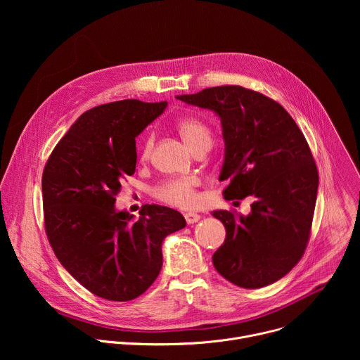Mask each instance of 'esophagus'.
Instances as JSON below:
<instances>
[{"instance_id": "obj_1", "label": "esophagus", "mask_w": 360, "mask_h": 360, "mask_svg": "<svg viewBox=\"0 0 360 360\" xmlns=\"http://www.w3.org/2000/svg\"><path fill=\"white\" fill-rule=\"evenodd\" d=\"M185 217V221L188 225H192V224H196L199 219H200V215L195 214V212H188L184 215Z\"/></svg>"}]
</instances>
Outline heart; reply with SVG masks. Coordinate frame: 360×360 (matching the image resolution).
I'll list each match as a JSON object with an SVG mask.
<instances>
[{
  "label": "heart",
  "instance_id": "obj_1",
  "mask_svg": "<svg viewBox=\"0 0 360 360\" xmlns=\"http://www.w3.org/2000/svg\"><path fill=\"white\" fill-rule=\"evenodd\" d=\"M178 132L181 134L185 143L195 150L199 146H211L212 145V134L210 128L195 118H182L176 122ZM153 145V136L148 134L143 138L141 145V157L145 160L149 157L150 149ZM198 186V179L192 176L184 178H174L162 182L153 191L155 196L164 200L168 205L178 208H192L196 203V193L195 188Z\"/></svg>",
  "mask_w": 360,
  "mask_h": 360
}]
</instances>
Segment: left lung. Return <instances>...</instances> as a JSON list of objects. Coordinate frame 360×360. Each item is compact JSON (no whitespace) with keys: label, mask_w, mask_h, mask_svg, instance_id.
Segmentation results:
<instances>
[{"label":"left lung","mask_w":360,"mask_h":360,"mask_svg":"<svg viewBox=\"0 0 360 360\" xmlns=\"http://www.w3.org/2000/svg\"><path fill=\"white\" fill-rule=\"evenodd\" d=\"M175 98L221 120L225 155L219 181L229 179L224 198L255 199L248 215L212 212L226 229L212 256L215 269L245 289L279 281L302 258L316 203L319 176L303 134L278 102L242 86Z\"/></svg>","instance_id":"1"}]
</instances>
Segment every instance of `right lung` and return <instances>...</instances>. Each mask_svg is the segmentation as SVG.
<instances>
[{
  "mask_svg": "<svg viewBox=\"0 0 360 360\" xmlns=\"http://www.w3.org/2000/svg\"><path fill=\"white\" fill-rule=\"evenodd\" d=\"M167 107L138 99L95 107L71 125L44 168L48 240L68 274L99 297L142 295L161 272L164 239L186 225L161 205H145L138 221L115 208L122 181L135 172V138Z\"/></svg>",
  "mask_w": 360,
  "mask_h": 360,
  "instance_id": "right-lung-1",
  "label": "right lung"
}]
</instances>
